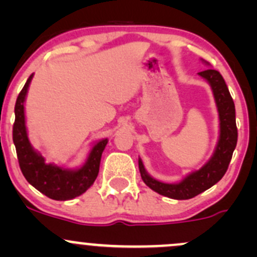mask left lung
Here are the masks:
<instances>
[{
  "mask_svg": "<svg viewBox=\"0 0 257 257\" xmlns=\"http://www.w3.org/2000/svg\"><path fill=\"white\" fill-rule=\"evenodd\" d=\"M199 74L211 85L219 112L220 137L211 159L201 169L189 174L178 184H167L155 180L145 172L143 163L139 159V172L144 183L160 195L177 200L191 199L215 185L226 173L237 143L235 104L224 78L219 72L211 68L199 72Z\"/></svg>",
  "mask_w": 257,
  "mask_h": 257,
  "instance_id": "8db88e82",
  "label": "left lung"
}]
</instances>
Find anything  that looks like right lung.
<instances>
[{"instance_id":"add662e5","label":"right lung","mask_w":257,"mask_h":257,"mask_svg":"<svg viewBox=\"0 0 257 257\" xmlns=\"http://www.w3.org/2000/svg\"><path fill=\"white\" fill-rule=\"evenodd\" d=\"M33 74L26 82L25 87L18 94L15 105V123L12 137L16 147L18 164L26 180L35 186L38 191L45 194L53 200H71L76 196L82 195L90 188L99 173V164L102 153L108 139L98 142L92 148L87 162L82 168L76 170H68L57 165L47 164L42 155L38 154L32 147L27 137L25 121V98L27 94L28 85Z\"/></svg>"}]
</instances>
